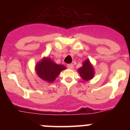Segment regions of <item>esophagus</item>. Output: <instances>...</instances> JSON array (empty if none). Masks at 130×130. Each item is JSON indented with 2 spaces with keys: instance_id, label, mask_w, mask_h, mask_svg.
Instances as JSON below:
<instances>
[{
  "instance_id": "esophagus-1",
  "label": "esophagus",
  "mask_w": 130,
  "mask_h": 130,
  "mask_svg": "<svg viewBox=\"0 0 130 130\" xmlns=\"http://www.w3.org/2000/svg\"><path fill=\"white\" fill-rule=\"evenodd\" d=\"M68 68L69 69H73V64H68L67 65Z\"/></svg>"
}]
</instances>
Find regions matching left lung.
<instances>
[{
    "label": "left lung",
    "instance_id": "obj_1",
    "mask_svg": "<svg viewBox=\"0 0 130 130\" xmlns=\"http://www.w3.org/2000/svg\"><path fill=\"white\" fill-rule=\"evenodd\" d=\"M78 72L84 81H90L94 76V68L90 62L87 59L83 62V66L78 69Z\"/></svg>",
    "mask_w": 130,
    "mask_h": 130
}]
</instances>
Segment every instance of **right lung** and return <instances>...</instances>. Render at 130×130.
Instances as JSON below:
<instances>
[{"instance_id":"right-lung-1","label":"right lung","mask_w":130,"mask_h":130,"mask_svg":"<svg viewBox=\"0 0 130 130\" xmlns=\"http://www.w3.org/2000/svg\"><path fill=\"white\" fill-rule=\"evenodd\" d=\"M66 69L64 65L56 64L53 60L47 57H43L35 66L38 76L49 83L53 82L60 73Z\"/></svg>"}]
</instances>
